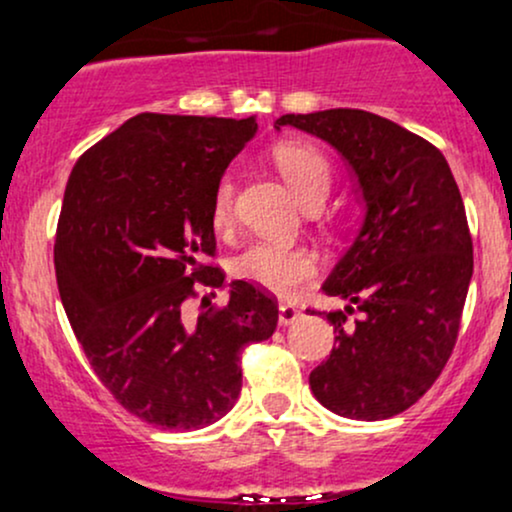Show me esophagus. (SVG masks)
<instances>
[{"instance_id": "esophagus-1", "label": "esophagus", "mask_w": 512, "mask_h": 512, "mask_svg": "<svg viewBox=\"0 0 512 512\" xmlns=\"http://www.w3.org/2000/svg\"><path fill=\"white\" fill-rule=\"evenodd\" d=\"M299 318H301V306H296V303H291V301H286L279 306V323L282 325L296 323Z\"/></svg>"}]
</instances>
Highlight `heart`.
<instances>
[{"instance_id":"b5f03b06","label":"heart","mask_w":512,"mask_h":512,"mask_svg":"<svg viewBox=\"0 0 512 512\" xmlns=\"http://www.w3.org/2000/svg\"><path fill=\"white\" fill-rule=\"evenodd\" d=\"M274 165L306 206H316L325 199L333 184V165L316 145L279 143L274 148ZM235 218V184L223 177L211 196V221L218 230L233 226ZM235 274L245 282L272 291L277 296H291L299 286L316 274L318 260L308 247H289L277 243H252L235 260Z\"/></svg>"}]
</instances>
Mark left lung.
<instances>
[{
    "instance_id": "obj_1",
    "label": "left lung",
    "mask_w": 512,
    "mask_h": 512,
    "mask_svg": "<svg viewBox=\"0 0 512 512\" xmlns=\"http://www.w3.org/2000/svg\"><path fill=\"white\" fill-rule=\"evenodd\" d=\"M279 126L338 148L367 201L362 230L323 284L347 301L323 313L338 347L308 384L345 418H391L435 384L457 345L474 272L462 194L445 155L384 116L328 109L286 114ZM352 312L360 318L350 321Z\"/></svg>"
}]
</instances>
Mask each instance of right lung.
<instances>
[{
	"label": "right lung",
	"instance_id": "1",
	"mask_svg": "<svg viewBox=\"0 0 512 512\" xmlns=\"http://www.w3.org/2000/svg\"><path fill=\"white\" fill-rule=\"evenodd\" d=\"M255 119L138 114L80 155L55 230V277L87 362L145 423L199 430L243 386L240 352L272 338L277 299L250 282L221 289L211 196ZM216 296V294H211ZM201 298L192 319L186 303Z\"/></svg>",
	"mask_w": 512,
	"mask_h": 512
}]
</instances>
